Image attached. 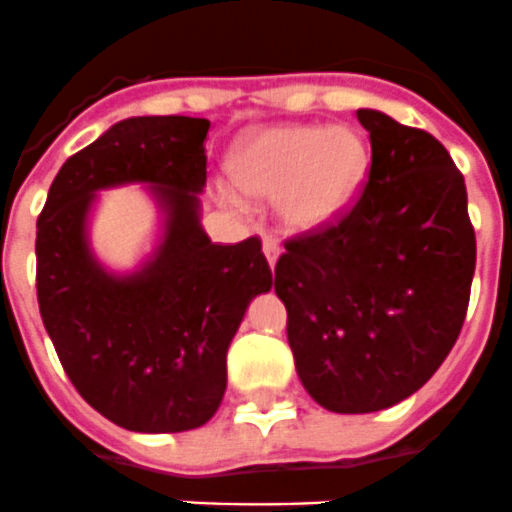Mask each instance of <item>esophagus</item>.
<instances>
[{
  "label": "esophagus",
  "mask_w": 512,
  "mask_h": 512,
  "mask_svg": "<svg viewBox=\"0 0 512 512\" xmlns=\"http://www.w3.org/2000/svg\"><path fill=\"white\" fill-rule=\"evenodd\" d=\"M262 252H265L267 262H270V267H275V262H278L280 252H283V247H280V239L273 237V234H265V239H262Z\"/></svg>",
  "instance_id": "34e87169"
}]
</instances>
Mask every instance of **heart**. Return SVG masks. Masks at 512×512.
<instances>
[{"label": "heart", "instance_id": "1", "mask_svg": "<svg viewBox=\"0 0 512 512\" xmlns=\"http://www.w3.org/2000/svg\"><path fill=\"white\" fill-rule=\"evenodd\" d=\"M365 170V142L344 127H265L229 153L237 188L252 196H278L280 216L293 229H316L342 214L362 186Z\"/></svg>", "mask_w": 512, "mask_h": 512}]
</instances>
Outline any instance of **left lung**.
<instances>
[{"mask_svg":"<svg viewBox=\"0 0 512 512\" xmlns=\"http://www.w3.org/2000/svg\"><path fill=\"white\" fill-rule=\"evenodd\" d=\"M372 160L336 222L285 242L275 293L303 388L334 413H372L431 380L462 331L477 242L467 186L426 130L359 109Z\"/></svg>","mask_w":512,"mask_h":512,"instance_id":"left-lung-1","label":"left lung"}]
</instances>
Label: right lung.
I'll return each instance as SVG.
<instances>
[{"label": "right lung", "mask_w": 512, "mask_h": 512, "mask_svg": "<svg viewBox=\"0 0 512 512\" xmlns=\"http://www.w3.org/2000/svg\"><path fill=\"white\" fill-rule=\"evenodd\" d=\"M209 119H122L63 163L38 216L40 316L81 398L117 426L178 434L209 421L227 390V349L273 273L260 237L214 245L199 222ZM150 182L166 211L156 255L107 274L85 242L101 187Z\"/></svg>", "instance_id": "right-lung-1"}]
</instances>
